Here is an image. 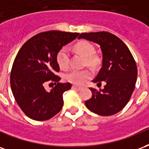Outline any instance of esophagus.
Wrapping results in <instances>:
<instances>
[{"mask_svg":"<svg viewBox=\"0 0 149 149\" xmlns=\"http://www.w3.org/2000/svg\"><path fill=\"white\" fill-rule=\"evenodd\" d=\"M72 88H73V89H75V90H78V91H81L82 89V87L78 86H72Z\"/></svg>","mask_w":149,"mask_h":149,"instance_id":"34e87169","label":"esophagus"}]
</instances>
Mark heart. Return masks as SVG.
<instances>
[{"label": "heart", "mask_w": 149, "mask_h": 149, "mask_svg": "<svg viewBox=\"0 0 149 149\" xmlns=\"http://www.w3.org/2000/svg\"><path fill=\"white\" fill-rule=\"evenodd\" d=\"M74 50L76 53L85 58L86 63L89 66L96 63L97 58L93 55L94 52V46L90 42L82 40L74 45ZM56 62L62 70H67L69 67V54L67 47H62L56 55ZM92 73L90 70H72L64 75V80L74 85H82L91 79Z\"/></svg>", "instance_id": "heart-1"}]
</instances>
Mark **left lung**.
Returning <instances> with one entry per match:
<instances>
[{
  "label": "left lung",
  "mask_w": 149,
  "mask_h": 149,
  "mask_svg": "<svg viewBox=\"0 0 149 149\" xmlns=\"http://www.w3.org/2000/svg\"><path fill=\"white\" fill-rule=\"evenodd\" d=\"M79 39L100 45L102 63L93 82H106L102 90L90 88L92 97L86 101V106L101 116L115 114L126 106L135 88L137 67L132 53L122 40L107 31L82 33Z\"/></svg>",
  "instance_id": "left-lung-1"
}]
</instances>
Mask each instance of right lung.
<instances>
[{"instance_id":"right-lung-1","label":"right lung","mask_w":149,"mask_h":149,"mask_svg":"<svg viewBox=\"0 0 149 149\" xmlns=\"http://www.w3.org/2000/svg\"><path fill=\"white\" fill-rule=\"evenodd\" d=\"M78 32L49 31L29 39L19 49L13 64L10 84L18 106L25 115L36 120H48L61 110L63 94L71 84L60 83L56 55L63 46L77 38ZM54 81L47 91L44 85Z\"/></svg>"}]
</instances>
